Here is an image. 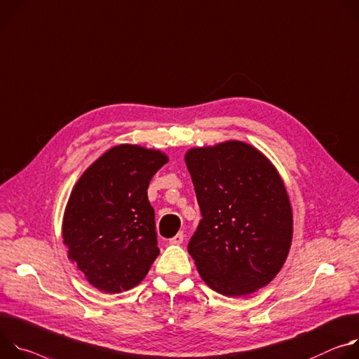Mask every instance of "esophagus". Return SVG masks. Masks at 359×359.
<instances>
[{"label": "esophagus", "mask_w": 359, "mask_h": 359, "mask_svg": "<svg viewBox=\"0 0 359 359\" xmlns=\"http://www.w3.org/2000/svg\"><path fill=\"white\" fill-rule=\"evenodd\" d=\"M182 241H184V232L182 231H180L177 235H174L170 240L171 244H181Z\"/></svg>", "instance_id": "1"}]
</instances>
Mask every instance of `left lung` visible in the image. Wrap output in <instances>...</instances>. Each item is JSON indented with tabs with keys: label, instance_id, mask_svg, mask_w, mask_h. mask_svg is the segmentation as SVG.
<instances>
[{
	"label": "left lung",
	"instance_id": "left-lung-1",
	"mask_svg": "<svg viewBox=\"0 0 359 359\" xmlns=\"http://www.w3.org/2000/svg\"><path fill=\"white\" fill-rule=\"evenodd\" d=\"M185 163L203 215L188 252L205 284L226 297L269 284L292 240V211L280 174L240 141L192 148Z\"/></svg>",
	"mask_w": 359,
	"mask_h": 359
}]
</instances>
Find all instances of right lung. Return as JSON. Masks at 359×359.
<instances>
[{
    "label": "right lung",
    "instance_id": "right-lung-1",
    "mask_svg": "<svg viewBox=\"0 0 359 359\" xmlns=\"http://www.w3.org/2000/svg\"><path fill=\"white\" fill-rule=\"evenodd\" d=\"M167 155L138 145H116L75 184L62 221L68 258L100 291L138 285L159 254L148 185Z\"/></svg>",
    "mask_w": 359,
    "mask_h": 359
}]
</instances>
